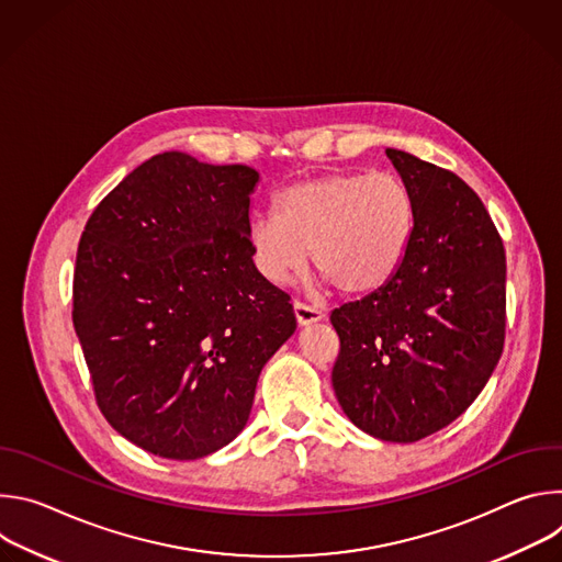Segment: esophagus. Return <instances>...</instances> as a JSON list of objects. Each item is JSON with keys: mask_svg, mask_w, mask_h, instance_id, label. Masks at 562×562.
I'll use <instances>...</instances> for the list:
<instances>
[{"mask_svg": "<svg viewBox=\"0 0 562 562\" xmlns=\"http://www.w3.org/2000/svg\"><path fill=\"white\" fill-rule=\"evenodd\" d=\"M293 311H295V319L300 327H308L313 323H319V319L325 317V311L317 308V306H308L304 302H293Z\"/></svg>", "mask_w": 562, "mask_h": 562, "instance_id": "esophagus-1", "label": "esophagus"}]
</instances>
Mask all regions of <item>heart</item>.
I'll list each match as a JSON object with an SVG mask.
<instances>
[{
  "mask_svg": "<svg viewBox=\"0 0 562 562\" xmlns=\"http://www.w3.org/2000/svg\"><path fill=\"white\" fill-rule=\"evenodd\" d=\"M414 228L407 187L391 173H325L289 184L276 195V215L249 222L256 269L289 284L308 260L338 291L380 289L403 262Z\"/></svg>",
  "mask_w": 562,
  "mask_h": 562,
  "instance_id": "heart-1",
  "label": "heart"
}]
</instances>
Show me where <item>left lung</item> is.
<instances>
[{"mask_svg":"<svg viewBox=\"0 0 562 562\" xmlns=\"http://www.w3.org/2000/svg\"><path fill=\"white\" fill-rule=\"evenodd\" d=\"M414 204L397 271L331 313L334 391L347 418L386 442L451 425L485 389L505 345L507 262L480 198L451 171L386 148Z\"/></svg>","mask_w":562,"mask_h":562,"instance_id":"left-lung-1","label":"left lung"}]
</instances>
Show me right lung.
<instances>
[{
    "label": "right lung",
    "mask_w": 562,
    "mask_h": 562,
    "mask_svg": "<svg viewBox=\"0 0 562 562\" xmlns=\"http://www.w3.org/2000/svg\"><path fill=\"white\" fill-rule=\"evenodd\" d=\"M258 182L245 165L159 153L79 239L72 325L98 407L159 458H204L243 431L262 367L295 331L291 297L251 256Z\"/></svg>",
    "instance_id": "1"
}]
</instances>
